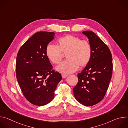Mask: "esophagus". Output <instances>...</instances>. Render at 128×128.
<instances>
[{
  "label": "esophagus",
  "mask_w": 128,
  "mask_h": 128,
  "mask_svg": "<svg viewBox=\"0 0 128 128\" xmlns=\"http://www.w3.org/2000/svg\"><path fill=\"white\" fill-rule=\"evenodd\" d=\"M67 76V75L66 74H62V78H66Z\"/></svg>",
  "instance_id": "obj_1"
}]
</instances>
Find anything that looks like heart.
<instances>
[{"label":"heart","instance_id":"heart-1","mask_svg":"<svg viewBox=\"0 0 128 128\" xmlns=\"http://www.w3.org/2000/svg\"><path fill=\"white\" fill-rule=\"evenodd\" d=\"M58 46L48 44L46 53L47 57L54 64L61 62L63 53H66L67 60L64 61L57 69L64 74L76 71L79 67H84L89 62L92 56V49L90 42L82 40L77 36L68 34L58 40Z\"/></svg>","mask_w":128,"mask_h":128}]
</instances>
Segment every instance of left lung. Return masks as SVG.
Segmentation results:
<instances>
[{"mask_svg":"<svg viewBox=\"0 0 128 128\" xmlns=\"http://www.w3.org/2000/svg\"><path fill=\"white\" fill-rule=\"evenodd\" d=\"M92 46L90 59L78 74V82L73 88L76 100L86 106L95 105L104 97L112 74V58L107 46L93 31H85Z\"/></svg>","mask_w":128,"mask_h":128,"instance_id":"1","label":"left lung"}]
</instances>
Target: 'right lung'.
Instances as JSON below:
<instances>
[{
	"label": "right lung",
	"instance_id": "right-lung-1",
	"mask_svg": "<svg viewBox=\"0 0 128 128\" xmlns=\"http://www.w3.org/2000/svg\"><path fill=\"white\" fill-rule=\"evenodd\" d=\"M54 32L35 33L20 48L16 63V77L22 92L31 103L43 106L54 98V90L62 80L46 53V46L54 38Z\"/></svg>",
	"mask_w": 128,
	"mask_h": 128
}]
</instances>
